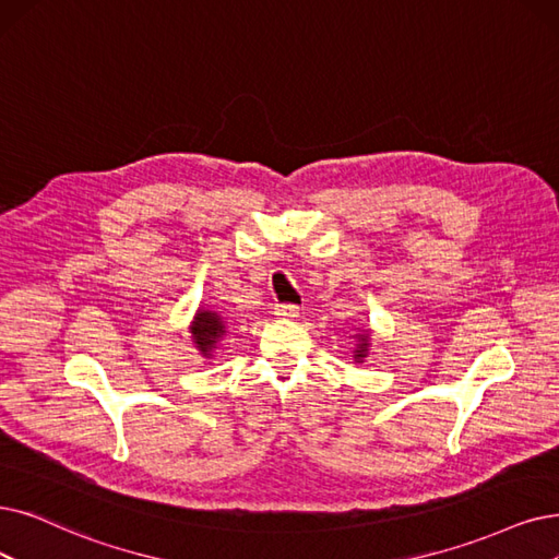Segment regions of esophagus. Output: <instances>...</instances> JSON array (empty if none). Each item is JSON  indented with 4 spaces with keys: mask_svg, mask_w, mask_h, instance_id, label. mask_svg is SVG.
Here are the masks:
<instances>
[{
    "mask_svg": "<svg viewBox=\"0 0 559 559\" xmlns=\"http://www.w3.org/2000/svg\"><path fill=\"white\" fill-rule=\"evenodd\" d=\"M298 314H300L298 305H277L275 307V317H280V319H296Z\"/></svg>",
    "mask_w": 559,
    "mask_h": 559,
    "instance_id": "1",
    "label": "esophagus"
}]
</instances>
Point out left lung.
I'll list each match as a JSON object with an SVG mask.
<instances>
[{"instance_id": "left-lung-1", "label": "left lung", "mask_w": 559, "mask_h": 559, "mask_svg": "<svg viewBox=\"0 0 559 559\" xmlns=\"http://www.w3.org/2000/svg\"><path fill=\"white\" fill-rule=\"evenodd\" d=\"M357 346H355V362H362L365 357H367V353H369V330H365L362 334H357Z\"/></svg>"}]
</instances>
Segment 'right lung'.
Returning <instances> with one entry per match:
<instances>
[{
    "label": "right lung",
    "instance_id": "1",
    "mask_svg": "<svg viewBox=\"0 0 559 559\" xmlns=\"http://www.w3.org/2000/svg\"><path fill=\"white\" fill-rule=\"evenodd\" d=\"M190 332H192V342H194L197 350L204 357H211L213 348L222 340V334L227 332V325L217 317V311L202 307V309H197Z\"/></svg>",
    "mask_w": 559,
    "mask_h": 559
}]
</instances>
